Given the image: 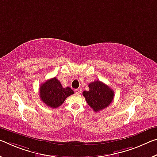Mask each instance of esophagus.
Instances as JSON below:
<instances>
[{
    "mask_svg": "<svg viewBox=\"0 0 157 157\" xmlns=\"http://www.w3.org/2000/svg\"><path fill=\"white\" fill-rule=\"evenodd\" d=\"M75 93L77 94H79L82 92V89H80V88H79V89H75Z\"/></svg>",
    "mask_w": 157,
    "mask_h": 157,
    "instance_id": "obj_1",
    "label": "esophagus"
}]
</instances>
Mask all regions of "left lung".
I'll list each match as a JSON object with an SVG mask.
<instances>
[{"label": "left lung", "mask_w": 157, "mask_h": 157, "mask_svg": "<svg viewBox=\"0 0 157 157\" xmlns=\"http://www.w3.org/2000/svg\"><path fill=\"white\" fill-rule=\"evenodd\" d=\"M89 90L84 91L83 96L94 112H99L110 105L114 93L113 89L101 81L96 80L89 84Z\"/></svg>", "instance_id": "1"}]
</instances>
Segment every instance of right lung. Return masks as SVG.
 Returning <instances> with one entry per match:
<instances>
[{"instance_id":"1","label":"right lung","mask_w":157,"mask_h":157,"mask_svg":"<svg viewBox=\"0 0 157 157\" xmlns=\"http://www.w3.org/2000/svg\"><path fill=\"white\" fill-rule=\"evenodd\" d=\"M74 94L70 87L63 88L56 78L47 79L40 87V97L46 105L56 108L62 105L67 97Z\"/></svg>"}]
</instances>
